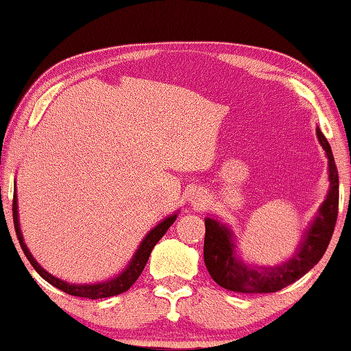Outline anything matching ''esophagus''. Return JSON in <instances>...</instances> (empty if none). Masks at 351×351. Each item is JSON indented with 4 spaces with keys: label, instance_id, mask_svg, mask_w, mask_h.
Instances as JSON below:
<instances>
[{
    "label": "esophagus",
    "instance_id": "esophagus-1",
    "mask_svg": "<svg viewBox=\"0 0 351 351\" xmlns=\"http://www.w3.org/2000/svg\"><path fill=\"white\" fill-rule=\"evenodd\" d=\"M189 201H190V204H193L195 207H198V209H201V207L206 206L207 197H206V193L201 189H193L192 192H190V195H189Z\"/></svg>",
    "mask_w": 351,
    "mask_h": 351
}]
</instances>
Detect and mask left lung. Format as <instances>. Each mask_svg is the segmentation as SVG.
I'll list each match as a JSON object with an SVG mask.
<instances>
[{"mask_svg":"<svg viewBox=\"0 0 351 351\" xmlns=\"http://www.w3.org/2000/svg\"><path fill=\"white\" fill-rule=\"evenodd\" d=\"M317 139L328 159L330 187L324 203L311 223L302 234L294 254L276 266L255 265L241 260L237 252V235L229 224L219 221L217 217H206L204 263L210 277L219 287L235 293L261 294L277 293L282 288L299 280L319 263L328 247L337 218L339 204V176L332 158L331 147L325 136L316 130Z\"/></svg>","mask_w":351,"mask_h":351,"instance_id":"obj_1","label":"left lung"}]
</instances>
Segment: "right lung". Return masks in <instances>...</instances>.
Returning <instances> with one entry per match:
<instances>
[{
  "mask_svg": "<svg viewBox=\"0 0 351 351\" xmlns=\"http://www.w3.org/2000/svg\"><path fill=\"white\" fill-rule=\"evenodd\" d=\"M178 212H173L171 215L165 217L162 221H159L156 226H154L150 232H148L144 239H142L138 249H136V252L133 254L132 260L128 261V265L114 277L108 278V280L94 282V283H69L66 280H62V278L49 274L46 269L41 268L38 261L34 258V255L31 254L29 247L26 246L25 239H23V234H21V228H20L16 186H14V224H15V230H16V237H19L20 246L23 249V252H25V255L27 257V260L31 261L34 269L37 271L47 283H51L52 287L62 289L63 293H66V294L77 295V297H86V299H104V297L122 294V293H125L127 289H130V287H132V285L139 278L141 272L144 271L148 257H150V254L153 251V247L156 246V243L162 239L164 234L167 232V229L170 228V226L175 223Z\"/></svg>",
  "mask_w": 351,
  "mask_h": 351,
  "instance_id": "add662e5",
  "label": "right lung"
}]
</instances>
